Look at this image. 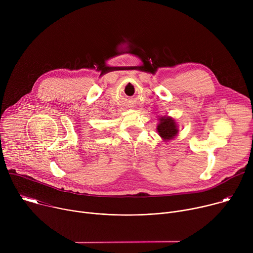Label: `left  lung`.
Listing matches in <instances>:
<instances>
[{
    "label": "left lung",
    "instance_id": "left-lung-1",
    "mask_svg": "<svg viewBox=\"0 0 253 253\" xmlns=\"http://www.w3.org/2000/svg\"><path fill=\"white\" fill-rule=\"evenodd\" d=\"M159 120L160 123L157 126L159 135L165 140H170L174 138L178 133L177 125L174 119L170 117H161Z\"/></svg>",
    "mask_w": 253,
    "mask_h": 253
}]
</instances>
